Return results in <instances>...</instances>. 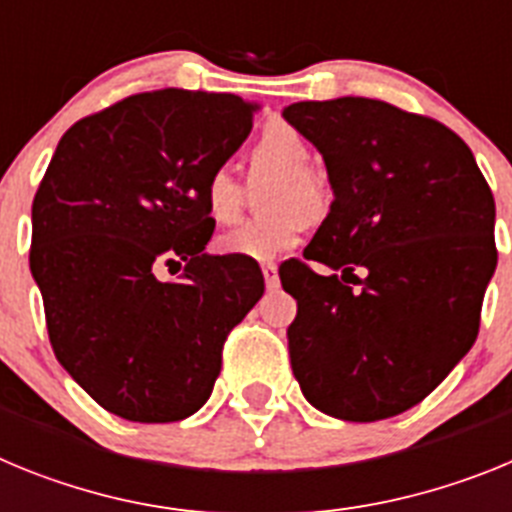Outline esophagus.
Wrapping results in <instances>:
<instances>
[{
  "mask_svg": "<svg viewBox=\"0 0 512 512\" xmlns=\"http://www.w3.org/2000/svg\"><path fill=\"white\" fill-rule=\"evenodd\" d=\"M261 271H264L266 287H269V289H277V287H279L277 264H274V261H266V264H261Z\"/></svg>",
  "mask_w": 512,
  "mask_h": 512,
  "instance_id": "obj_1",
  "label": "esophagus"
}]
</instances>
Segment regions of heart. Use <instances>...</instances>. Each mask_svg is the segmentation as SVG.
Segmentation results:
<instances>
[{"mask_svg":"<svg viewBox=\"0 0 512 512\" xmlns=\"http://www.w3.org/2000/svg\"><path fill=\"white\" fill-rule=\"evenodd\" d=\"M253 161L284 171V182L274 194L277 215L248 220L233 233L223 235L217 248L225 256H243L253 261H271L300 241L302 215L318 212L325 200V184L318 171L310 169L312 153L307 140L289 125H271L253 146ZM202 202L217 225H233L241 217V182L228 166H217L202 182Z\"/></svg>","mask_w":512,"mask_h":512,"instance_id":"heart-1","label":"heart"}]
</instances>
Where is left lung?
I'll use <instances>...</instances> for the list:
<instances>
[{
    "mask_svg": "<svg viewBox=\"0 0 512 512\" xmlns=\"http://www.w3.org/2000/svg\"><path fill=\"white\" fill-rule=\"evenodd\" d=\"M282 115L318 148L333 187L305 251L330 274L295 261L282 279L297 300L292 372L312 408L333 418L405 413L477 341L497 266L490 187L454 130L395 104L341 97Z\"/></svg>",
    "mask_w": 512,
    "mask_h": 512,
    "instance_id": "1",
    "label": "left lung"
}]
</instances>
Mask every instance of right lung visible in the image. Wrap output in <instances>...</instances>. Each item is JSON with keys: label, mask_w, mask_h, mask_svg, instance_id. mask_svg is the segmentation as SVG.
Returning a JSON list of instances; mask_svg holds the SVG:
<instances>
[{"label": "right lung", "mask_w": 512, "mask_h": 512, "mask_svg": "<svg viewBox=\"0 0 512 512\" xmlns=\"http://www.w3.org/2000/svg\"><path fill=\"white\" fill-rule=\"evenodd\" d=\"M253 112L235 94H133L71 125L35 192L30 271L53 354L120 418L197 413L225 338L264 295L253 259L205 253L202 182L241 148ZM161 265L183 277L161 283Z\"/></svg>", "instance_id": "add662e5"}]
</instances>
